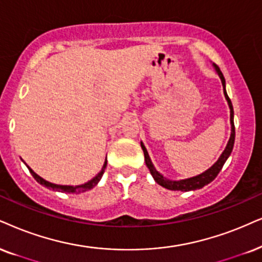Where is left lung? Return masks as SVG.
I'll return each mask as SVG.
<instances>
[{"mask_svg": "<svg viewBox=\"0 0 262 262\" xmlns=\"http://www.w3.org/2000/svg\"><path fill=\"white\" fill-rule=\"evenodd\" d=\"M214 68H215V70H216L217 75H219V77L221 79V83H223V87H224L225 98H226L228 107H230V112H231V115H230L231 116V118H230V121H231V137H230V140H228L227 145H226V148H225L223 154H221L219 160L215 162V163L211 165L209 169L205 170L204 173H202L200 175H196V177L184 179V180H169V179L164 178L163 175L160 174L157 170H156L155 165L152 164V162H151L150 156H148V154H147L146 147H145L144 144L141 142V148H142V151H144V156H145V163H146L151 175L154 177L156 183H157L158 185H161V186H163L164 188H168V190L187 192V191L198 190V188L204 187L205 185L211 183V181H213L214 179L217 177V174H219L220 170L223 169L225 162L227 161V158L230 157L231 152H232V148H233V145H234V135H236V133H234L232 102H231L230 98H228V95L226 93V89H225V77H224L223 72L220 71V69L217 68L216 65H214Z\"/></svg>", "mask_w": 262, "mask_h": 262, "instance_id": "left-lung-1", "label": "left lung"}]
</instances>
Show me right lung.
Wrapping results in <instances>:
<instances>
[{"label": "right lung", "mask_w": 262, "mask_h": 262, "mask_svg": "<svg viewBox=\"0 0 262 262\" xmlns=\"http://www.w3.org/2000/svg\"><path fill=\"white\" fill-rule=\"evenodd\" d=\"M106 164H107V161L105 160V163H104V165H102L101 170L99 171L98 175H95V177L93 178L91 181H88V183H85L83 185H78V186H68V185L52 184V183H49V181L45 180V179H42L41 177H39V175L36 174L35 171L32 170L30 167H28V168H29L30 173H31L32 177L36 179V181H37V183H39L41 185H43V186L52 188V190H55V191H59V192H68V193H78V192H85V191L91 190V188L94 187L95 185H98V183L100 181V179L102 177V174H104L105 168H106Z\"/></svg>", "instance_id": "right-lung-1"}]
</instances>
